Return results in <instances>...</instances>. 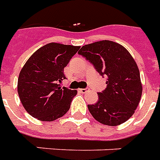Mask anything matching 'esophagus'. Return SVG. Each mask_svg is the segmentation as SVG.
<instances>
[{
  "label": "esophagus",
  "instance_id": "esophagus-1",
  "mask_svg": "<svg viewBox=\"0 0 160 160\" xmlns=\"http://www.w3.org/2000/svg\"><path fill=\"white\" fill-rule=\"evenodd\" d=\"M89 90V89H79V91L82 93H86Z\"/></svg>",
  "mask_w": 160,
  "mask_h": 160
}]
</instances>
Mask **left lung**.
I'll return each mask as SVG.
<instances>
[{
  "label": "left lung",
  "mask_w": 160,
  "mask_h": 160,
  "mask_svg": "<svg viewBox=\"0 0 160 160\" xmlns=\"http://www.w3.org/2000/svg\"><path fill=\"white\" fill-rule=\"evenodd\" d=\"M107 78V88L98 93V102L88 105L92 116L103 125L118 126L127 122L140 103L142 83L140 71L124 46L110 40L83 46L78 52Z\"/></svg>",
  "instance_id": "left-lung-1"
}]
</instances>
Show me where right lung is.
<instances>
[{
    "label": "right lung",
    "mask_w": 160,
    "mask_h": 160,
    "mask_svg": "<svg viewBox=\"0 0 160 160\" xmlns=\"http://www.w3.org/2000/svg\"><path fill=\"white\" fill-rule=\"evenodd\" d=\"M80 46L49 43L32 55L18 78V94L26 111L42 122H53L66 114L78 91L61 88L64 67Z\"/></svg>",
    "instance_id": "obj_1"
}]
</instances>
